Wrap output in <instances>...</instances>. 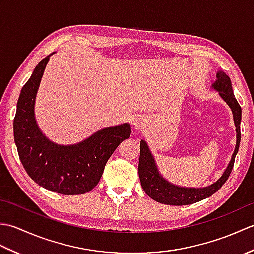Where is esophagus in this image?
<instances>
[{
    "label": "esophagus",
    "mask_w": 254,
    "mask_h": 254,
    "mask_svg": "<svg viewBox=\"0 0 254 254\" xmlns=\"http://www.w3.org/2000/svg\"><path fill=\"white\" fill-rule=\"evenodd\" d=\"M145 122H146V120H145V117L144 116H138V117L135 118V120H134V124H135V127L138 128V130H142V128H144Z\"/></svg>",
    "instance_id": "1"
}]
</instances>
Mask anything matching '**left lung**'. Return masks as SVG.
Returning a JSON list of instances; mask_svg holds the SVG:
<instances>
[{
	"mask_svg": "<svg viewBox=\"0 0 254 254\" xmlns=\"http://www.w3.org/2000/svg\"><path fill=\"white\" fill-rule=\"evenodd\" d=\"M216 82L213 84V88L219 91V96L226 101L234 115V121L236 126L237 132V143L236 148L231 157L230 163L225 170L223 176L219 179L205 188H182L172 185L163 177L159 175L157 166L154 160L152 153L147 146L145 141H141V153H139V161H138V176L141 180V185L145 193L149 197H152L154 201L167 204V205H189L196 203L202 199L213 195L215 192H217L220 188L224 186V183L227 181L231 170L234 168L236 155L238 153L241 133H240V122H241V107L237 101L233 91V86L228 75L224 72L219 71L216 75Z\"/></svg>",
	"mask_w": 254,
	"mask_h": 254,
	"instance_id": "left-lung-1",
	"label": "left lung"
}]
</instances>
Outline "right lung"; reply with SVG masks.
<instances>
[{
    "label": "right lung",
    "mask_w": 254,
    "mask_h": 254,
    "mask_svg": "<svg viewBox=\"0 0 254 254\" xmlns=\"http://www.w3.org/2000/svg\"><path fill=\"white\" fill-rule=\"evenodd\" d=\"M50 56L38 63L21 88L14 118V139L27 174L40 187L65 195L89 192L97 186L112 153L130 137L128 123L102 128L85 141L58 145L37 126L35 99Z\"/></svg>",
    "instance_id": "obj_1"
}]
</instances>
